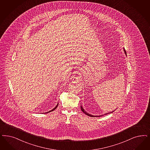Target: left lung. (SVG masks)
Returning a JSON list of instances; mask_svg holds the SVG:
<instances>
[{
	"label": "left lung",
	"instance_id": "1",
	"mask_svg": "<svg viewBox=\"0 0 150 150\" xmlns=\"http://www.w3.org/2000/svg\"><path fill=\"white\" fill-rule=\"evenodd\" d=\"M124 51L125 52V54H126V52L125 51V48H124ZM81 111H83V112L84 113V114H86V115H88V116H90V117H101V116H103V115H108V114H111V113H112L114 111H115V110L113 111H112V112H108V113H106V114H103V115H98V116H95V115H91V114H88V113L84 109H83V106H81Z\"/></svg>",
	"mask_w": 150,
	"mask_h": 150
}]
</instances>
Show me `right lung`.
Masks as SVG:
<instances>
[{
    "mask_svg": "<svg viewBox=\"0 0 150 150\" xmlns=\"http://www.w3.org/2000/svg\"><path fill=\"white\" fill-rule=\"evenodd\" d=\"M58 105H59V103H57V106L54 108V109H52V110H50V111H48V112H45V113H48V112H51V111H54V110H55V109H57V106H58Z\"/></svg>",
    "mask_w": 150,
    "mask_h": 150,
    "instance_id": "add662e5",
    "label": "right lung"
}]
</instances>
